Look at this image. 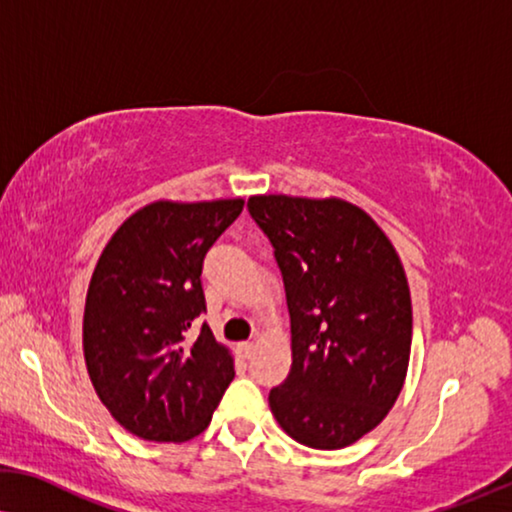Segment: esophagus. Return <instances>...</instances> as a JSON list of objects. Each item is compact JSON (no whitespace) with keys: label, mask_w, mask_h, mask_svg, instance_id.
<instances>
[{"label":"esophagus","mask_w":512,"mask_h":512,"mask_svg":"<svg viewBox=\"0 0 512 512\" xmlns=\"http://www.w3.org/2000/svg\"><path fill=\"white\" fill-rule=\"evenodd\" d=\"M239 352H241V357L250 359V357H253V352H255V343H253V341H243V343H239Z\"/></svg>","instance_id":"1"}]
</instances>
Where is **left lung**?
Returning <instances> with one entry per match:
<instances>
[{
  "instance_id": "left-lung-1",
  "label": "left lung",
  "mask_w": 512,
  "mask_h": 512,
  "mask_svg": "<svg viewBox=\"0 0 512 512\" xmlns=\"http://www.w3.org/2000/svg\"><path fill=\"white\" fill-rule=\"evenodd\" d=\"M250 218L273 246L292 329V369L269 392L294 441L336 450L376 429L408 371L413 308L392 243L341 199L264 194Z\"/></svg>"
}]
</instances>
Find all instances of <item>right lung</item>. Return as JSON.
<instances>
[{
    "label": "right lung",
    "mask_w": 512,
    "mask_h": 512,
    "mask_svg": "<svg viewBox=\"0 0 512 512\" xmlns=\"http://www.w3.org/2000/svg\"><path fill=\"white\" fill-rule=\"evenodd\" d=\"M241 211L243 199L157 201L122 222L99 257L85 301V364L134 436H199L234 380L227 348L197 318L206 313L204 257Z\"/></svg>",
    "instance_id": "add662e5"
}]
</instances>
